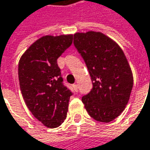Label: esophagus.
Segmentation results:
<instances>
[{
	"mask_svg": "<svg viewBox=\"0 0 150 150\" xmlns=\"http://www.w3.org/2000/svg\"><path fill=\"white\" fill-rule=\"evenodd\" d=\"M73 88H74L75 91L78 92V84H73Z\"/></svg>",
	"mask_w": 150,
	"mask_h": 150,
	"instance_id": "esophagus-1",
	"label": "esophagus"
}]
</instances>
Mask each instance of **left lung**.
Segmentation results:
<instances>
[{
	"label": "left lung",
	"instance_id": "left-lung-1",
	"mask_svg": "<svg viewBox=\"0 0 150 150\" xmlns=\"http://www.w3.org/2000/svg\"><path fill=\"white\" fill-rule=\"evenodd\" d=\"M75 48L83 59L93 87L82 97L94 120L108 123L125 108L133 86V75L123 50L116 42L99 31L77 32Z\"/></svg>",
	"mask_w": 150,
	"mask_h": 150
}]
</instances>
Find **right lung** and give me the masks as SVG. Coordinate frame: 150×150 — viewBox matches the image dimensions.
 I'll return each instance as SVG.
<instances>
[{
    "instance_id": "obj_1",
    "label": "right lung",
    "mask_w": 150,
    "mask_h": 150,
    "mask_svg": "<svg viewBox=\"0 0 150 150\" xmlns=\"http://www.w3.org/2000/svg\"><path fill=\"white\" fill-rule=\"evenodd\" d=\"M72 43V35L43 36L18 62L20 91L28 109L48 128L64 122L72 93L63 84L57 59Z\"/></svg>"
}]
</instances>
